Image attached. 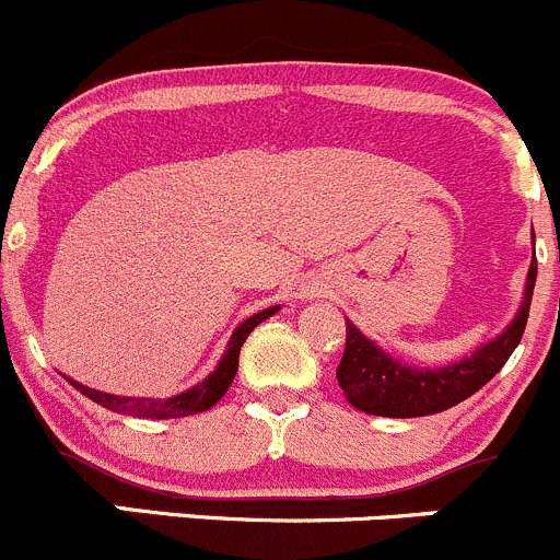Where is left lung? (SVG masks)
I'll list each match as a JSON object with an SVG mask.
<instances>
[{"label":"left lung","mask_w":560,"mask_h":560,"mask_svg":"<svg viewBox=\"0 0 560 560\" xmlns=\"http://www.w3.org/2000/svg\"><path fill=\"white\" fill-rule=\"evenodd\" d=\"M534 284L536 265L530 262L525 298L517 317L509 323L503 334L481 345L474 355L448 363V366H405V363L394 361L388 352L380 350L372 339H366L355 325L347 323L345 355L336 369V380H339L347 401L358 410L369 412V416L416 418L448 410V407L474 396L481 385H487L501 372V366L523 339Z\"/></svg>","instance_id":"obj_1"}]
</instances>
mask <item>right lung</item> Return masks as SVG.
<instances>
[{"label": "right lung", "mask_w": 560, "mask_h": 560, "mask_svg": "<svg viewBox=\"0 0 560 560\" xmlns=\"http://www.w3.org/2000/svg\"><path fill=\"white\" fill-rule=\"evenodd\" d=\"M276 312H279V306L262 308L259 314H252L246 323L237 325L235 334H232V339H230V345H226L224 358L219 361V366H215L213 372L202 380V383L191 385L188 390H183V394H177V396H170V399H148V396H114V394H106V390H95V388H90V385L75 383V380H70V377H68V383L73 385L75 390H81L84 396H90L92 401H97V405L108 407V410H114V412H128V416L180 418V416H194V412H205V410H210V407H213L215 401L226 394V390H230L232 380H235V374H237V355H241L243 341L248 339V334H252V330L257 328L262 319L273 317Z\"/></svg>", "instance_id": "obj_1"}]
</instances>
